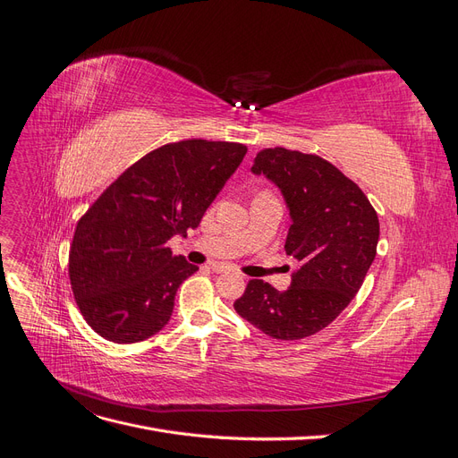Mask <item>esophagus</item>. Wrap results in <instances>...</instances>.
<instances>
[{"label":"esophagus","instance_id":"obj_1","mask_svg":"<svg viewBox=\"0 0 458 458\" xmlns=\"http://www.w3.org/2000/svg\"><path fill=\"white\" fill-rule=\"evenodd\" d=\"M212 271L214 273H227L229 267L224 266V263H212Z\"/></svg>","mask_w":458,"mask_h":458}]
</instances>
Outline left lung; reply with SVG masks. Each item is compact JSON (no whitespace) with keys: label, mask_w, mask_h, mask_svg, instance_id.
Masks as SVG:
<instances>
[{"label":"left lung","mask_w":458,"mask_h":458,"mask_svg":"<svg viewBox=\"0 0 458 458\" xmlns=\"http://www.w3.org/2000/svg\"><path fill=\"white\" fill-rule=\"evenodd\" d=\"M250 170L281 191L290 216L284 250L300 266L283 293L252 279L234 310L271 338L311 336L361 288L377 256L378 216L352 179L315 155L266 148Z\"/></svg>","instance_id":"1"}]
</instances>
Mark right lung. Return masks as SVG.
<instances>
[{
    "mask_svg": "<svg viewBox=\"0 0 458 458\" xmlns=\"http://www.w3.org/2000/svg\"><path fill=\"white\" fill-rule=\"evenodd\" d=\"M241 143L189 140L148 152L78 221L68 275L78 308L105 340L133 344L168 325L177 288L199 271L168 241L197 229L237 172Z\"/></svg>",
    "mask_w": 458,
    "mask_h": 458,
    "instance_id": "right-lung-1",
    "label": "right lung"
}]
</instances>
